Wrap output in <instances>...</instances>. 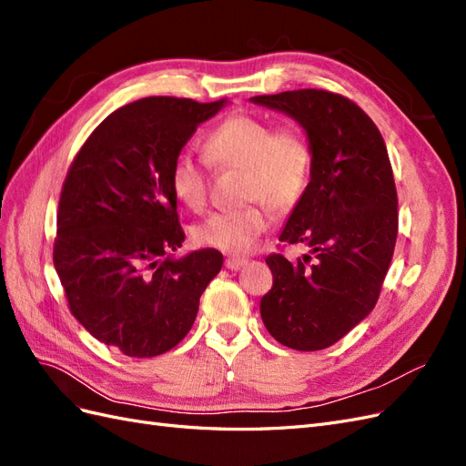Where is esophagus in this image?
Listing matches in <instances>:
<instances>
[{"label":"esophagus","instance_id":"34e87169","mask_svg":"<svg viewBox=\"0 0 466 466\" xmlns=\"http://www.w3.org/2000/svg\"><path fill=\"white\" fill-rule=\"evenodd\" d=\"M247 264H248L247 258H237V257H229L228 260H225V266H228L229 270H241V268Z\"/></svg>","mask_w":466,"mask_h":466}]
</instances>
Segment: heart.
Returning <instances> with one entry per match:
<instances>
[{"instance_id": "b5f03b06", "label": "heart", "mask_w": 466, "mask_h": 466, "mask_svg": "<svg viewBox=\"0 0 466 466\" xmlns=\"http://www.w3.org/2000/svg\"><path fill=\"white\" fill-rule=\"evenodd\" d=\"M204 159L218 168H243V198L255 202L221 209L196 225L194 241L228 255H245L270 228V206L289 214L299 206L313 177V144L299 124L274 126L252 115H231L202 139ZM168 185L177 200L200 209L208 198V173L202 161L178 155L168 168Z\"/></svg>"}]
</instances>
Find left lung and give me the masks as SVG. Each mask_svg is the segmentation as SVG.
Returning <instances> with one entry per match:
<instances>
[{
    "instance_id": "8db88e82",
    "label": "left lung",
    "mask_w": 466,
    "mask_h": 466,
    "mask_svg": "<svg viewBox=\"0 0 466 466\" xmlns=\"http://www.w3.org/2000/svg\"><path fill=\"white\" fill-rule=\"evenodd\" d=\"M252 103L286 112L313 144V177L279 241L311 255L266 258L274 284L260 301L264 327L299 351L332 346L371 313L392 260L399 200L375 122L348 96L324 89L258 95Z\"/></svg>"
}]
</instances>
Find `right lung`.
<instances>
[{
	"instance_id": "obj_1",
	"label": "right lung",
	"mask_w": 466,
	"mask_h": 466,
	"mask_svg": "<svg viewBox=\"0 0 466 466\" xmlns=\"http://www.w3.org/2000/svg\"><path fill=\"white\" fill-rule=\"evenodd\" d=\"M225 105L147 96L108 115L66 175L54 266L72 315L124 356L153 358L192 329L223 264L216 248L167 257L185 241L168 168Z\"/></svg>"
}]
</instances>
